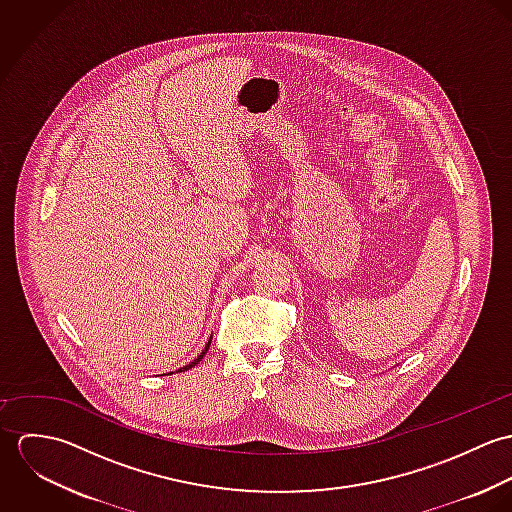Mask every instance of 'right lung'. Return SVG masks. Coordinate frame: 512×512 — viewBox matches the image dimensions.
<instances>
[{
	"label": "right lung",
	"mask_w": 512,
	"mask_h": 512,
	"mask_svg": "<svg viewBox=\"0 0 512 512\" xmlns=\"http://www.w3.org/2000/svg\"><path fill=\"white\" fill-rule=\"evenodd\" d=\"M209 345H211V341H209ZM209 345H207V347H205V351H203V353H201V355H199V357H197V359H195V361H193V363H191V365L183 366V368H181V372H183V370H189V368H193V366L197 365V363H199V361H201V359H203V357H205V353H207V351H209Z\"/></svg>",
	"instance_id": "add662e5"
}]
</instances>
